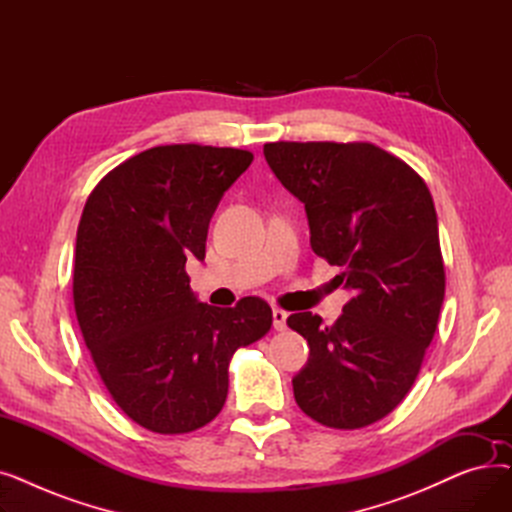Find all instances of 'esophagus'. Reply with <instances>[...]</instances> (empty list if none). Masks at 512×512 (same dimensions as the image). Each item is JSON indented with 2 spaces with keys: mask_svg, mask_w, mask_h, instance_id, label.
<instances>
[{
  "mask_svg": "<svg viewBox=\"0 0 512 512\" xmlns=\"http://www.w3.org/2000/svg\"><path fill=\"white\" fill-rule=\"evenodd\" d=\"M272 317H274V328H276V330H284V328H286V317H288L286 311L274 309V311H272Z\"/></svg>",
  "mask_w": 512,
  "mask_h": 512,
  "instance_id": "34e87169",
  "label": "esophagus"
}]
</instances>
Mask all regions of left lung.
<instances>
[{
  "label": "left lung",
  "mask_w": 512,
  "mask_h": 512,
  "mask_svg": "<svg viewBox=\"0 0 512 512\" xmlns=\"http://www.w3.org/2000/svg\"><path fill=\"white\" fill-rule=\"evenodd\" d=\"M267 166L305 203L311 249L353 292L334 326L286 324L309 344L294 398L321 425L357 429L411 390L444 303L434 199L405 161L371 143H267Z\"/></svg>",
  "instance_id": "8db88e82"
}]
</instances>
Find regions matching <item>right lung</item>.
Masks as SVG:
<instances>
[{
	"label": "right lung",
	"mask_w": 512,
	"mask_h": 512,
	"mask_svg": "<svg viewBox=\"0 0 512 512\" xmlns=\"http://www.w3.org/2000/svg\"><path fill=\"white\" fill-rule=\"evenodd\" d=\"M253 161L232 147L164 145L126 159L89 195L76 232L74 309L116 405L155 434H188L228 396V363L272 328L257 297L201 303L184 265L205 259L211 215Z\"/></svg>",
	"instance_id": "right-lung-1"
}]
</instances>
